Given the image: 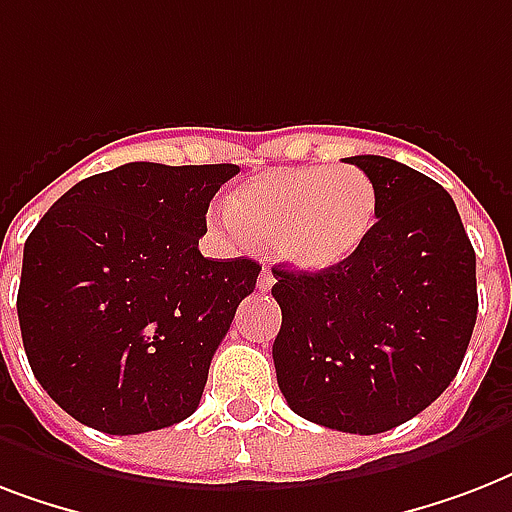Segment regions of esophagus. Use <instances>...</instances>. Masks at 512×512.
I'll use <instances>...</instances> for the list:
<instances>
[{
    "instance_id": "1",
    "label": "esophagus",
    "mask_w": 512,
    "mask_h": 512,
    "mask_svg": "<svg viewBox=\"0 0 512 512\" xmlns=\"http://www.w3.org/2000/svg\"><path fill=\"white\" fill-rule=\"evenodd\" d=\"M273 284H276V276H273V271L271 268H263V271H260V279H257V287L263 289V292H268Z\"/></svg>"
}]
</instances>
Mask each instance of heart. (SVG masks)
<instances>
[{"instance_id": "b5f03b06", "label": "heart", "mask_w": 512, "mask_h": 512, "mask_svg": "<svg viewBox=\"0 0 512 512\" xmlns=\"http://www.w3.org/2000/svg\"><path fill=\"white\" fill-rule=\"evenodd\" d=\"M217 225L236 239H268L295 271H329L353 257L377 217V188L353 164L279 167L239 183Z\"/></svg>"}]
</instances>
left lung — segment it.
Returning <instances> with one entry per match:
<instances>
[{"label": "left lung", "instance_id": "left-lung-1", "mask_svg": "<svg viewBox=\"0 0 512 512\" xmlns=\"http://www.w3.org/2000/svg\"><path fill=\"white\" fill-rule=\"evenodd\" d=\"M377 188V223L329 271L276 268L279 388L305 420L374 436L428 409L476 327V252L452 196L385 156H350Z\"/></svg>", "mask_w": 512, "mask_h": 512}]
</instances>
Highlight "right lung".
<instances>
[{
	"instance_id": "obj_1",
	"label": "right lung",
	"mask_w": 512,
	"mask_h": 512,
	"mask_svg": "<svg viewBox=\"0 0 512 512\" xmlns=\"http://www.w3.org/2000/svg\"><path fill=\"white\" fill-rule=\"evenodd\" d=\"M236 164L130 162L60 196L23 247L18 321L31 372L82 425L138 436L196 412L260 263L199 252Z\"/></svg>"
}]
</instances>
